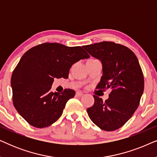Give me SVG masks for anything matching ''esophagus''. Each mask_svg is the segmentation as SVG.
<instances>
[{
    "label": "esophagus",
    "mask_w": 157,
    "mask_h": 157,
    "mask_svg": "<svg viewBox=\"0 0 157 157\" xmlns=\"http://www.w3.org/2000/svg\"><path fill=\"white\" fill-rule=\"evenodd\" d=\"M76 95L77 96H82L83 95V94L82 93V92H80V91H78V92H76Z\"/></svg>",
    "instance_id": "obj_1"
}]
</instances>
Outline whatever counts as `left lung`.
<instances>
[{
  "label": "left lung",
  "instance_id": "left-lung-1",
  "mask_svg": "<svg viewBox=\"0 0 157 157\" xmlns=\"http://www.w3.org/2000/svg\"><path fill=\"white\" fill-rule=\"evenodd\" d=\"M83 48L101 62L103 75L97 89H111L108 99L94 95V104L87 109L92 121L107 132L121 127L138 108L144 88L141 66L127 47L103 41Z\"/></svg>",
  "mask_w": 157,
  "mask_h": 157
}]
</instances>
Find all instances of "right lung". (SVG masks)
<instances>
[{
    "mask_svg": "<svg viewBox=\"0 0 157 157\" xmlns=\"http://www.w3.org/2000/svg\"><path fill=\"white\" fill-rule=\"evenodd\" d=\"M89 57L82 47L57 43H45L27 51L10 81L13 103L19 114L36 128L47 127L56 121L76 92L68 89L63 93H53L50 90L53 80L67 78L73 64Z\"/></svg>",
    "mask_w": 157,
    "mask_h": 157,
    "instance_id": "right-lung-1",
    "label": "right lung"
}]
</instances>
